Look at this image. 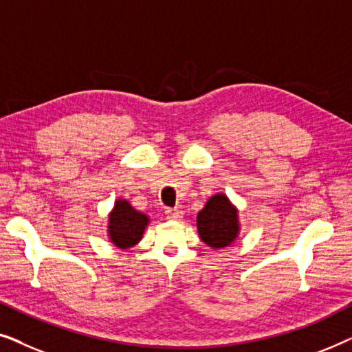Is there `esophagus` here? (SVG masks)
Listing matches in <instances>:
<instances>
[{
    "label": "esophagus",
    "instance_id": "34e87169",
    "mask_svg": "<svg viewBox=\"0 0 352 352\" xmlns=\"http://www.w3.org/2000/svg\"><path fill=\"white\" fill-rule=\"evenodd\" d=\"M165 214H166V218H168V219H171V221H177V219H181V218H182V214H184V211H182V210H177V208H168V210L165 211Z\"/></svg>",
    "mask_w": 352,
    "mask_h": 352
}]
</instances>
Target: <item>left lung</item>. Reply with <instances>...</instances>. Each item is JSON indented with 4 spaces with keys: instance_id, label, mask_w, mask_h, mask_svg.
<instances>
[{
    "instance_id": "left-lung-1",
    "label": "left lung",
    "mask_w": 352,
    "mask_h": 352,
    "mask_svg": "<svg viewBox=\"0 0 352 352\" xmlns=\"http://www.w3.org/2000/svg\"><path fill=\"white\" fill-rule=\"evenodd\" d=\"M197 230L201 242L213 250H223L239 239V208L226 194H214L197 214Z\"/></svg>"
}]
</instances>
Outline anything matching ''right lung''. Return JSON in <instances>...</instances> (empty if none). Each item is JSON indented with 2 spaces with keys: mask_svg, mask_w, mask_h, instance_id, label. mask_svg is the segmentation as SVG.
I'll use <instances>...</instances> for the list:
<instances>
[{
  "mask_svg": "<svg viewBox=\"0 0 352 352\" xmlns=\"http://www.w3.org/2000/svg\"><path fill=\"white\" fill-rule=\"evenodd\" d=\"M107 218L109 242L120 250L133 248L141 242L144 230L151 223V218L133 208L126 199L115 200Z\"/></svg>",
  "mask_w": 352,
  "mask_h": 352,
  "instance_id": "obj_1",
  "label": "right lung"
}]
</instances>
